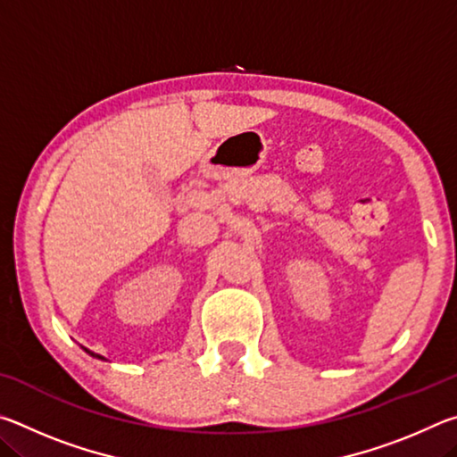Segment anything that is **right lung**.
I'll return each instance as SVG.
<instances>
[{
	"mask_svg": "<svg viewBox=\"0 0 457 457\" xmlns=\"http://www.w3.org/2000/svg\"><path fill=\"white\" fill-rule=\"evenodd\" d=\"M84 351H87V353H88V354H92V357H98V359H103V361H104V357H100V354H95V353H90V351H88V349H84Z\"/></svg>",
	"mask_w": 457,
	"mask_h": 457,
	"instance_id": "right-lung-1",
	"label": "right lung"
}]
</instances>
